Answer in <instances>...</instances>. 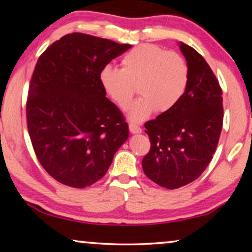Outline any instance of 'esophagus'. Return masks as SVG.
<instances>
[{"mask_svg":"<svg viewBox=\"0 0 252 252\" xmlns=\"http://www.w3.org/2000/svg\"><path fill=\"white\" fill-rule=\"evenodd\" d=\"M129 129H130L131 133H141V132H142L141 127H140L139 126L134 125V123H130V125H129Z\"/></svg>","mask_w":252,"mask_h":252,"instance_id":"34e87169","label":"esophagus"}]
</instances>
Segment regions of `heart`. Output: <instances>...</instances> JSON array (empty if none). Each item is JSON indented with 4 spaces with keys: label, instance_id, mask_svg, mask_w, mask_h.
Segmentation results:
<instances>
[{
    "label": "heart",
    "instance_id": "b5f03b06",
    "mask_svg": "<svg viewBox=\"0 0 252 252\" xmlns=\"http://www.w3.org/2000/svg\"><path fill=\"white\" fill-rule=\"evenodd\" d=\"M100 82L106 94L119 108L126 109L135 93L141 96L129 109L133 122L146 120L157 112H168L178 104L189 82V66L177 52L155 44H140L121 60V70L102 67Z\"/></svg>",
    "mask_w": 252,
    "mask_h": 252
}]
</instances>
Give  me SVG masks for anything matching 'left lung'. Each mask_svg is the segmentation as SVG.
I'll return each mask as SVG.
<instances>
[{"mask_svg": "<svg viewBox=\"0 0 252 252\" xmlns=\"http://www.w3.org/2000/svg\"><path fill=\"white\" fill-rule=\"evenodd\" d=\"M189 82L178 104L144 123L151 148L143 157L146 176L178 189L198 179L212 160L223 122L222 90L211 67L193 48L180 42Z\"/></svg>", "mask_w": 252, "mask_h": 252, "instance_id": "1", "label": "left lung"}]
</instances>
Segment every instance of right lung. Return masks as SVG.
I'll return each instance as SVG.
<instances>
[{
    "label": "right lung",
    "instance_id": "right-lung-1",
    "mask_svg": "<svg viewBox=\"0 0 252 252\" xmlns=\"http://www.w3.org/2000/svg\"><path fill=\"white\" fill-rule=\"evenodd\" d=\"M131 46L75 32L37 60L28 130L37 160L62 185L81 189L100 180L129 136L122 112L105 96L100 72Z\"/></svg>",
    "mask_w": 252,
    "mask_h": 252
}]
</instances>
